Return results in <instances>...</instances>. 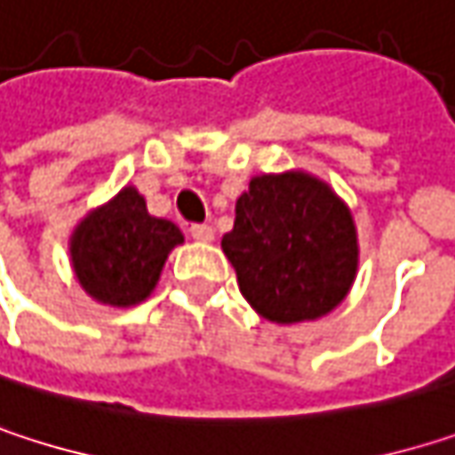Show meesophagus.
I'll return each instance as SVG.
<instances>
[{"instance_id": "34e87169", "label": "esophagus", "mask_w": 455, "mask_h": 455, "mask_svg": "<svg viewBox=\"0 0 455 455\" xmlns=\"http://www.w3.org/2000/svg\"><path fill=\"white\" fill-rule=\"evenodd\" d=\"M189 234H192L197 242H213L216 228L211 227V224H192V227H189Z\"/></svg>"}]
</instances>
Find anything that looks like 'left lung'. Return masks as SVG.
Segmentation results:
<instances>
[{"label": "left lung", "mask_w": 455, "mask_h": 455, "mask_svg": "<svg viewBox=\"0 0 455 455\" xmlns=\"http://www.w3.org/2000/svg\"><path fill=\"white\" fill-rule=\"evenodd\" d=\"M221 247L244 300L276 323L329 314L358 266L350 211L308 173L255 176Z\"/></svg>", "instance_id": "1"}]
</instances>
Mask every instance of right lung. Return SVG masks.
Listing matches in <instances>:
<instances>
[{
  "instance_id": "1",
  "label": "right lung",
  "mask_w": 455,
  "mask_h": 455,
  "mask_svg": "<svg viewBox=\"0 0 455 455\" xmlns=\"http://www.w3.org/2000/svg\"><path fill=\"white\" fill-rule=\"evenodd\" d=\"M181 242L179 227L149 216L144 197L126 187L76 228L70 258L92 298L110 306H137L155 290L168 252Z\"/></svg>"
}]
</instances>
